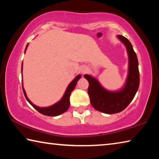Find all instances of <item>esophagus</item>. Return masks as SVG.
Returning <instances> with one entry per match:
<instances>
[{
  "mask_svg": "<svg viewBox=\"0 0 159 159\" xmlns=\"http://www.w3.org/2000/svg\"><path fill=\"white\" fill-rule=\"evenodd\" d=\"M87 71H88V69H86V68H83V69H81V72L83 74H85L86 72H87Z\"/></svg>",
  "mask_w": 159,
  "mask_h": 159,
  "instance_id": "1",
  "label": "esophagus"
}]
</instances>
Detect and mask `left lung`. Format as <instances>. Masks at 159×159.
I'll return each mask as SVG.
<instances>
[{
    "mask_svg": "<svg viewBox=\"0 0 159 159\" xmlns=\"http://www.w3.org/2000/svg\"><path fill=\"white\" fill-rule=\"evenodd\" d=\"M118 38L125 44L129 56L128 76L123 89L118 92H109L102 87L95 78L84 75L89 83L88 93L93 108L108 114H116L124 110L133 99L139 85L138 60L133 45L128 39L121 35H118Z\"/></svg>",
    "mask_w": 159,
    "mask_h": 159,
    "instance_id": "left-lung-1",
    "label": "left lung"
}]
</instances>
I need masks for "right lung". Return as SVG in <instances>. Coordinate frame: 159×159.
I'll return each mask as SVG.
<instances>
[{
  "label": "right lung",
  "mask_w": 159,
  "mask_h": 159,
  "mask_svg": "<svg viewBox=\"0 0 159 159\" xmlns=\"http://www.w3.org/2000/svg\"><path fill=\"white\" fill-rule=\"evenodd\" d=\"M27 45H26V48H27ZM80 78V75H79V76H77L76 78H75V79L72 80L71 83L69 85L62 99H61L60 102H57V104H54V105L49 107L41 108V107H38L36 106H35L34 104H32L31 102L29 101V99H28L27 97H26L25 90H24L23 86H22L23 92H24V94H25V96L26 99V100H27L29 103H30L31 105L33 107L34 109H36L39 113H41V114H43L45 116H56L63 114V113L65 112L66 110L69 109V105H70V102H69L70 95H71V93L72 91L74 90V88L76 87V83L78 82V80H79Z\"/></svg>",
  "instance_id": "add662e5"
}]
</instances>
